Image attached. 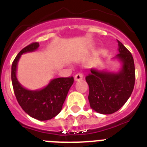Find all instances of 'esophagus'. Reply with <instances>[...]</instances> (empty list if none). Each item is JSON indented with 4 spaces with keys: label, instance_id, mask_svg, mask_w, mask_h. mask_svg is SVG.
<instances>
[{
    "label": "esophagus",
    "instance_id": "obj_1",
    "mask_svg": "<svg viewBox=\"0 0 147 147\" xmlns=\"http://www.w3.org/2000/svg\"><path fill=\"white\" fill-rule=\"evenodd\" d=\"M83 78V74L82 73H78L76 74V76H75V78H74V79H75V81L76 82H78V81L81 80V79H82Z\"/></svg>",
    "mask_w": 147,
    "mask_h": 147
}]
</instances>
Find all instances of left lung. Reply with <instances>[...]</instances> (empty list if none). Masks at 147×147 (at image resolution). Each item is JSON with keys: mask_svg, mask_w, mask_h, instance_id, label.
Instances as JSON below:
<instances>
[{"mask_svg": "<svg viewBox=\"0 0 147 147\" xmlns=\"http://www.w3.org/2000/svg\"><path fill=\"white\" fill-rule=\"evenodd\" d=\"M118 52L113 58L121 63L118 71L92 68L85 78L89 86L88 98L90 107L100 114H111L117 111L129 99L134 88L135 67L132 54L120 41Z\"/></svg>", "mask_w": 147, "mask_h": 147, "instance_id": "8db88e82", "label": "left lung"}]
</instances>
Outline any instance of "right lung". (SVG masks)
Returning <instances> with one entry per match:
<instances>
[{"instance_id": "right-lung-1", "label": "right lung", "mask_w": 147, "mask_h": 147, "mask_svg": "<svg viewBox=\"0 0 147 147\" xmlns=\"http://www.w3.org/2000/svg\"><path fill=\"white\" fill-rule=\"evenodd\" d=\"M40 47L33 42L22 49L15 58L11 67V80L15 96L22 109L29 116L39 121H48L59 114L68 92L74 82L73 77L53 78L42 88L30 90L19 82L17 65L24 53H33Z\"/></svg>"}]
</instances>
